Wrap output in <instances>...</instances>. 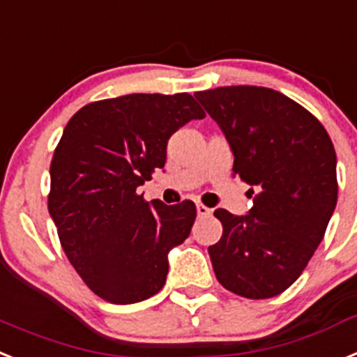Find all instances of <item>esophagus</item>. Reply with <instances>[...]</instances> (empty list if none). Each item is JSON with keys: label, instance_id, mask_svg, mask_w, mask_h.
<instances>
[{"label": "esophagus", "instance_id": "34e87169", "mask_svg": "<svg viewBox=\"0 0 357 357\" xmlns=\"http://www.w3.org/2000/svg\"><path fill=\"white\" fill-rule=\"evenodd\" d=\"M197 213H199V216H209L213 213V209H209L204 204H197Z\"/></svg>", "mask_w": 357, "mask_h": 357}]
</instances>
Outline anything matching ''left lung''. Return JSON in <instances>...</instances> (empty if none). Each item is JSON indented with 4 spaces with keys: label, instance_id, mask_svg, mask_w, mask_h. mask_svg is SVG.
Masks as SVG:
<instances>
[{
    "label": "left lung",
    "instance_id": "obj_1",
    "mask_svg": "<svg viewBox=\"0 0 357 357\" xmlns=\"http://www.w3.org/2000/svg\"><path fill=\"white\" fill-rule=\"evenodd\" d=\"M195 97L229 142L233 175L255 193L245 216L215 211L224 227L208 249L216 280L251 300L278 296L300 278L336 208L331 137L309 109L271 88L220 86Z\"/></svg>",
    "mask_w": 357,
    "mask_h": 357
}]
</instances>
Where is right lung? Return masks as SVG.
<instances>
[{
  "instance_id": "add662e5",
  "label": "right lung",
  "mask_w": 357,
  "mask_h": 357,
  "mask_svg": "<svg viewBox=\"0 0 357 357\" xmlns=\"http://www.w3.org/2000/svg\"><path fill=\"white\" fill-rule=\"evenodd\" d=\"M190 93H130L79 109L50 164L48 211L70 264L97 296L128 305L166 283L167 252L191 233V200L146 202L137 188L166 164L169 137L204 119Z\"/></svg>"
}]
</instances>
